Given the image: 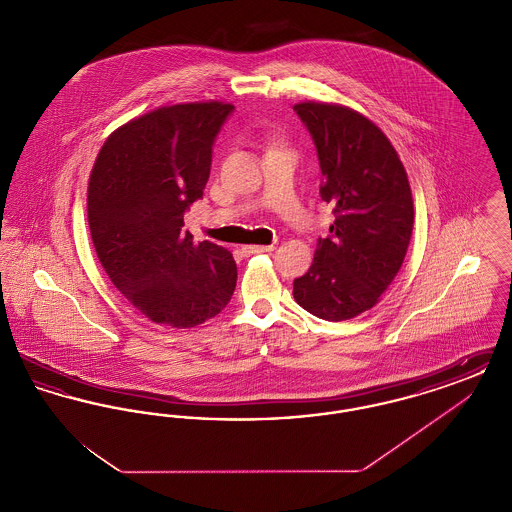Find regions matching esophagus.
<instances>
[{
  "label": "esophagus",
  "mask_w": 512,
  "mask_h": 512,
  "mask_svg": "<svg viewBox=\"0 0 512 512\" xmlns=\"http://www.w3.org/2000/svg\"><path fill=\"white\" fill-rule=\"evenodd\" d=\"M245 255H253V253H270L274 251V245H244L242 247Z\"/></svg>",
  "instance_id": "esophagus-1"
}]
</instances>
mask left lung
<instances>
[{
    "label": "left lung",
    "instance_id": "left-lung-1",
    "mask_svg": "<svg viewBox=\"0 0 512 512\" xmlns=\"http://www.w3.org/2000/svg\"><path fill=\"white\" fill-rule=\"evenodd\" d=\"M317 146L320 197L334 205L328 238L293 280V297L332 322L372 309L405 261L413 234V194L388 136L359 111L324 101L293 105Z\"/></svg>",
    "mask_w": 512,
    "mask_h": 512
}]
</instances>
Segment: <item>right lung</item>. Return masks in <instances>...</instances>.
<instances>
[{"label":"right lung","instance_id":"obj_1","mask_svg":"<svg viewBox=\"0 0 512 512\" xmlns=\"http://www.w3.org/2000/svg\"><path fill=\"white\" fill-rule=\"evenodd\" d=\"M232 109L213 99L153 109L105 140L90 174L88 222L99 263L155 324L194 328L217 317L236 288L232 253L195 244L182 230Z\"/></svg>","mask_w":512,"mask_h":512}]
</instances>
